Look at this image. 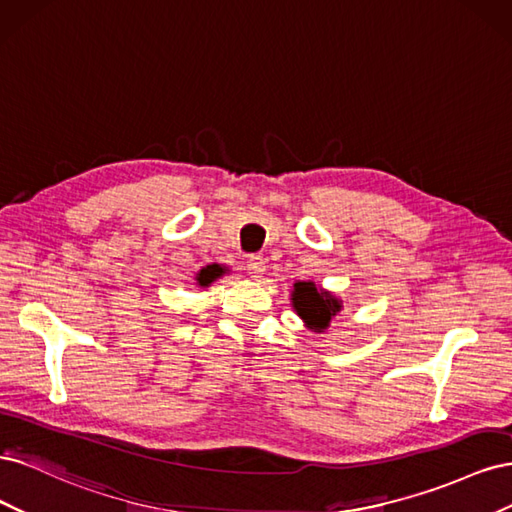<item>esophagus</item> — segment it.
Listing matches in <instances>:
<instances>
[{"mask_svg":"<svg viewBox=\"0 0 512 512\" xmlns=\"http://www.w3.org/2000/svg\"><path fill=\"white\" fill-rule=\"evenodd\" d=\"M265 271H267V262L260 256H252L250 260H247V273H250V277H254V280L265 275Z\"/></svg>","mask_w":512,"mask_h":512,"instance_id":"1","label":"esophagus"}]
</instances>
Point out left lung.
<instances>
[{
    "mask_svg": "<svg viewBox=\"0 0 512 512\" xmlns=\"http://www.w3.org/2000/svg\"><path fill=\"white\" fill-rule=\"evenodd\" d=\"M290 305L305 327L314 333H324L331 327V320L344 312V301L331 290H324L314 282H294L290 292Z\"/></svg>",
    "mask_w": 512,
    "mask_h": 512,
    "instance_id": "1",
    "label": "left lung"
}]
</instances>
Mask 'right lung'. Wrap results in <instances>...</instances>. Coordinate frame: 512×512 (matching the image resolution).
Returning <instances> with one entry per match:
<instances>
[{
    "instance_id": "right-lung-1",
    "label": "right lung",
    "mask_w": 512,
    "mask_h": 512,
    "mask_svg": "<svg viewBox=\"0 0 512 512\" xmlns=\"http://www.w3.org/2000/svg\"><path fill=\"white\" fill-rule=\"evenodd\" d=\"M222 273H224L222 265H207L196 273V277H194L196 286L198 288H209L215 280H218V277H222Z\"/></svg>"
}]
</instances>
